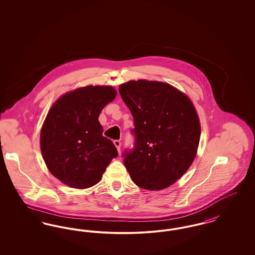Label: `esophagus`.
Segmentation results:
<instances>
[{
	"label": "esophagus",
	"instance_id": "obj_1",
	"mask_svg": "<svg viewBox=\"0 0 255 255\" xmlns=\"http://www.w3.org/2000/svg\"><path fill=\"white\" fill-rule=\"evenodd\" d=\"M114 144L116 145L117 149H118V151H119V153H120V152H121V146H122V142H121V140H119V139L114 140Z\"/></svg>",
	"mask_w": 255,
	"mask_h": 255
}]
</instances>
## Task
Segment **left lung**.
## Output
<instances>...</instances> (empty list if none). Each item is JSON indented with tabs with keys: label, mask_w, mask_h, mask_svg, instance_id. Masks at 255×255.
Returning a JSON list of instances; mask_svg holds the SVG:
<instances>
[{
	"label": "left lung",
	"mask_w": 255,
	"mask_h": 255,
	"mask_svg": "<svg viewBox=\"0 0 255 255\" xmlns=\"http://www.w3.org/2000/svg\"><path fill=\"white\" fill-rule=\"evenodd\" d=\"M131 111L134 146L123 162L133 182L147 190L172 185L190 167L201 135L191 100L175 87L158 81L131 80L120 86Z\"/></svg>",
	"instance_id": "left-lung-1"
}]
</instances>
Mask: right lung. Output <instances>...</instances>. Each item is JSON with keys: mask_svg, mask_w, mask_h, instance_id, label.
Segmentation results:
<instances>
[{"mask_svg": "<svg viewBox=\"0 0 255 255\" xmlns=\"http://www.w3.org/2000/svg\"><path fill=\"white\" fill-rule=\"evenodd\" d=\"M116 96L111 86H87L65 94L51 106L40 145L49 172L63 183L78 189L91 187L118 157L98 122L102 109Z\"/></svg>", "mask_w": 255, "mask_h": 255, "instance_id": "right-lung-1", "label": "right lung"}]
</instances>
